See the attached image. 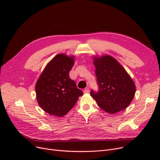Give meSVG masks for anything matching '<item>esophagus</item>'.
Instances as JSON below:
<instances>
[{"label": "esophagus", "mask_w": 160, "mask_h": 160, "mask_svg": "<svg viewBox=\"0 0 160 160\" xmlns=\"http://www.w3.org/2000/svg\"><path fill=\"white\" fill-rule=\"evenodd\" d=\"M83 93H89V89L88 88H86L84 90H83Z\"/></svg>", "instance_id": "34e87169"}]
</instances>
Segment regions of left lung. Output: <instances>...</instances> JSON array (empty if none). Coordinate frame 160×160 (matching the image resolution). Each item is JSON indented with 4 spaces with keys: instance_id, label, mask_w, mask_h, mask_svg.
Here are the masks:
<instances>
[{
    "instance_id": "1",
    "label": "left lung",
    "mask_w": 160,
    "mask_h": 160,
    "mask_svg": "<svg viewBox=\"0 0 160 160\" xmlns=\"http://www.w3.org/2000/svg\"><path fill=\"white\" fill-rule=\"evenodd\" d=\"M98 91L91 96L102 110L114 114L127 108L136 93V85L124 67L110 55L94 56Z\"/></svg>"
}]
</instances>
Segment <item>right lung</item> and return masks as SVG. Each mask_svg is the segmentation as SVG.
Here are the masks:
<instances>
[{"instance_id":"1","label":"right lung","mask_w":160,"mask_h":160,"mask_svg":"<svg viewBox=\"0 0 160 160\" xmlns=\"http://www.w3.org/2000/svg\"><path fill=\"white\" fill-rule=\"evenodd\" d=\"M74 60V56L56 55L46 65L36 82L38 103L50 115L64 116L83 95V92L69 77Z\"/></svg>"}]
</instances>
